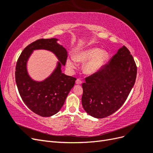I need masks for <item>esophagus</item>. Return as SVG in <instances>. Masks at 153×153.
Here are the masks:
<instances>
[{
	"label": "esophagus",
	"mask_w": 153,
	"mask_h": 153,
	"mask_svg": "<svg viewBox=\"0 0 153 153\" xmlns=\"http://www.w3.org/2000/svg\"><path fill=\"white\" fill-rule=\"evenodd\" d=\"M82 83V81L81 80H80V79H77L76 80V84H81Z\"/></svg>",
	"instance_id": "1"
}]
</instances>
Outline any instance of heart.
<instances>
[{"instance_id": "obj_1", "label": "heart", "mask_w": 153, "mask_h": 153, "mask_svg": "<svg viewBox=\"0 0 153 153\" xmlns=\"http://www.w3.org/2000/svg\"><path fill=\"white\" fill-rule=\"evenodd\" d=\"M107 57L108 55L105 51L98 48H92L78 53L76 60L78 61H87L84 66V71L87 74H94L103 66ZM76 60L75 57L68 59L67 61L68 68L71 69L75 68Z\"/></svg>"}]
</instances>
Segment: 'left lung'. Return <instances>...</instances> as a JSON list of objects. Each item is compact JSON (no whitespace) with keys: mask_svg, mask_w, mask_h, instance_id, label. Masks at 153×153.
<instances>
[{"mask_svg":"<svg viewBox=\"0 0 153 153\" xmlns=\"http://www.w3.org/2000/svg\"><path fill=\"white\" fill-rule=\"evenodd\" d=\"M137 68L129 50L123 46L100 70L82 84V103L91 116L101 119L116 112L135 84Z\"/></svg>","mask_w":153,"mask_h":153,"instance_id":"1","label":"left lung"}]
</instances>
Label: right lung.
Returning a JSON list of instances; mask_svg holds the SVG:
<instances>
[{
  "instance_id": "right-lung-1",
  "label": "right lung",
  "mask_w": 153,
  "mask_h": 153,
  "mask_svg": "<svg viewBox=\"0 0 153 153\" xmlns=\"http://www.w3.org/2000/svg\"><path fill=\"white\" fill-rule=\"evenodd\" d=\"M58 40L56 38L36 40L22 51L16 62L15 80L21 98L31 111L42 117H50L61 110L76 80L62 72L61 67L65 66L68 52L57 43ZM36 49L50 51L59 60L53 73L40 82L32 79L26 68L28 60Z\"/></svg>"
}]
</instances>
